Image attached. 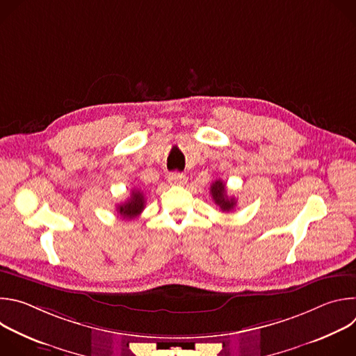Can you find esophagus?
<instances>
[{
    "mask_svg": "<svg viewBox=\"0 0 356 356\" xmlns=\"http://www.w3.org/2000/svg\"><path fill=\"white\" fill-rule=\"evenodd\" d=\"M186 181H187L186 175H180V173H172V175H169V183H170V184L181 186V184H184Z\"/></svg>",
    "mask_w": 356,
    "mask_h": 356,
    "instance_id": "esophagus-1",
    "label": "esophagus"
}]
</instances>
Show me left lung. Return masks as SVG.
Returning a JSON list of instances; mask_svg holds the SVG:
<instances>
[{"instance_id": "obj_1", "label": "left lung", "mask_w": 356, "mask_h": 356, "mask_svg": "<svg viewBox=\"0 0 356 356\" xmlns=\"http://www.w3.org/2000/svg\"><path fill=\"white\" fill-rule=\"evenodd\" d=\"M210 194L214 200L216 204L221 209V211H231L234 210V207L236 206V200L234 197H228L227 195V190H225V184L222 180H216L213 184H211V188H210Z\"/></svg>"}]
</instances>
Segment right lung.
<instances>
[{"mask_svg": "<svg viewBox=\"0 0 356 356\" xmlns=\"http://www.w3.org/2000/svg\"><path fill=\"white\" fill-rule=\"evenodd\" d=\"M143 209H145V195L140 190L134 188L131 191V197L117 207V213L127 220H134L143 211Z\"/></svg>", "mask_w": 356, "mask_h": 356, "instance_id": "1", "label": "right lung"}]
</instances>
